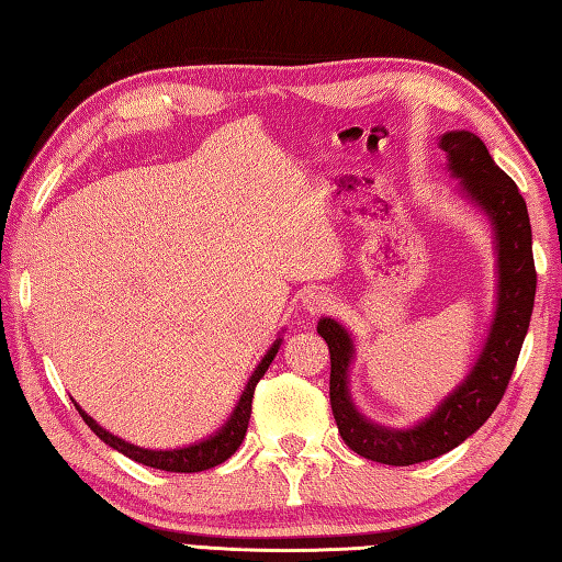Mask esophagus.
Segmentation results:
<instances>
[{"label": "esophagus", "mask_w": 562, "mask_h": 562, "mask_svg": "<svg viewBox=\"0 0 562 562\" xmlns=\"http://www.w3.org/2000/svg\"><path fill=\"white\" fill-rule=\"evenodd\" d=\"M329 305H331L329 295L323 293V291H307V293L303 295V313H307L311 317L329 311Z\"/></svg>", "instance_id": "obj_1"}]
</instances>
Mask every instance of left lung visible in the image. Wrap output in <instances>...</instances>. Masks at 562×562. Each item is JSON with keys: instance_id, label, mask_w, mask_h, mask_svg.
I'll list each match as a JSON object with an SVG mask.
<instances>
[{"instance_id": "left-lung-1", "label": "left lung", "mask_w": 562, "mask_h": 562, "mask_svg": "<svg viewBox=\"0 0 562 562\" xmlns=\"http://www.w3.org/2000/svg\"><path fill=\"white\" fill-rule=\"evenodd\" d=\"M446 169L458 179V193L487 217L497 257L495 315L471 371L412 427H385L357 407L349 387V371L357 359L351 331L331 317H319L317 335L329 347V403L341 439L351 451L385 465L431 461L463 443L485 425L507 391L514 366L531 323L536 269L531 223L526 201L512 177L490 157L485 143L471 131L439 135Z\"/></svg>"}]
</instances>
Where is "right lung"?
I'll return each mask as SVG.
<instances>
[{
	"instance_id": "add662e5",
	"label": "right lung",
	"mask_w": 562,
	"mask_h": 562,
	"mask_svg": "<svg viewBox=\"0 0 562 562\" xmlns=\"http://www.w3.org/2000/svg\"><path fill=\"white\" fill-rule=\"evenodd\" d=\"M281 341L283 339L279 335V339L273 341V345L267 349L265 357H261V361L257 363V369L251 371L245 391H243V395H239L237 405L231 412V417H227L225 425L217 431H213L211 437H205L201 441H193L189 446H179V449H143V446H135L131 441L116 437V434L106 431L101 425H97L94 417H89L87 412L75 403V400H72V403H75L79 415H82V419L89 425V429L94 431L101 441L109 443L111 449H116L119 453L128 456L131 461L150 465V468H157V471H167V473H201V471H209V468L225 463L227 458H231L239 449V443H243L245 434H247V425H249V415H251V397H255V387L261 381V375L267 373L273 357L279 353Z\"/></svg>"
}]
</instances>
